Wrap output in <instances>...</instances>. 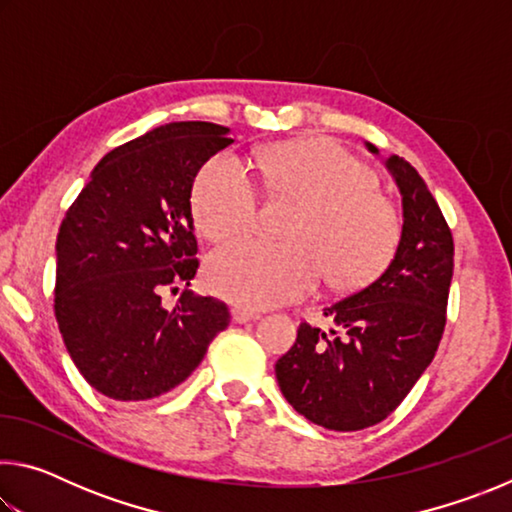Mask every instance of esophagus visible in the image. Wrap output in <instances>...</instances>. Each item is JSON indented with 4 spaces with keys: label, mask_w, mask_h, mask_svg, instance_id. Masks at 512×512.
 Here are the masks:
<instances>
[{
    "label": "esophagus",
    "mask_w": 512,
    "mask_h": 512,
    "mask_svg": "<svg viewBox=\"0 0 512 512\" xmlns=\"http://www.w3.org/2000/svg\"><path fill=\"white\" fill-rule=\"evenodd\" d=\"M259 314L253 309H246V307H235L232 309V320L239 325H246V323H253V320H257Z\"/></svg>",
    "instance_id": "esophagus-1"
}]
</instances>
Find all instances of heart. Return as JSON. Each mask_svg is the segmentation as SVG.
I'll return each mask as SVG.
<instances>
[{
    "label": "heart",
    "mask_w": 512,
    "mask_h": 512,
    "mask_svg": "<svg viewBox=\"0 0 512 512\" xmlns=\"http://www.w3.org/2000/svg\"><path fill=\"white\" fill-rule=\"evenodd\" d=\"M266 192L298 205L284 232L289 244L235 239L207 259L216 296L246 307H275L329 287L352 291L391 264L402 239L395 203L377 173L332 140L277 144L259 155ZM257 187L235 155L221 153L198 173L192 192L196 228L207 239L241 235L257 216Z\"/></svg>",
    "instance_id": "1"
}]
</instances>
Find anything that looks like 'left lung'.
<instances>
[{
	"instance_id": "8db88e82",
	"label": "left lung",
	"mask_w": 512,
	"mask_h": 512,
	"mask_svg": "<svg viewBox=\"0 0 512 512\" xmlns=\"http://www.w3.org/2000/svg\"><path fill=\"white\" fill-rule=\"evenodd\" d=\"M388 169L404 205L393 262L368 287L325 307L336 325L329 332L302 323L293 348L275 363L287 402L325 429L359 431L386 420L427 370L445 332L452 230L411 162L393 153Z\"/></svg>"
}]
</instances>
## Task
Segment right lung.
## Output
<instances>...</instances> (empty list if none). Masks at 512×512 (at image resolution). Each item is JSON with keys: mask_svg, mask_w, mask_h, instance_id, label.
Returning a JSON list of instances; mask_svg holds the SVG:
<instances>
[{"mask_svg": "<svg viewBox=\"0 0 512 512\" xmlns=\"http://www.w3.org/2000/svg\"><path fill=\"white\" fill-rule=\"evenodd\" d=\"M228 128L176 121L110 151L69 205L56 241L54 314L69 357L101 395L144 402L192 375L228 305L194 296L192 183ZM181 291L173 310L164 292Z\"/></svg>", "mask_w": 512, "mask_h": 512, "instance_id": "add662e5", "label": "right lung"}]
</instances>
